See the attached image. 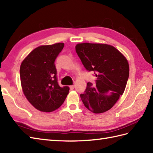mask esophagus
I'll return each instance as SVG.
<instances>
[{
  "mask_svg": "<svg viewBox=\"0 0 153 153\" xmlns=\"http://www.w3.org/2000/svg\"><path fill=\"white\" fill-rule=\"evenodd\" d=\"M70 89H74L75 88V85H70Z\"/></svg>",
  "mask_w": 153,
  "mask_h": 153,
  "instance_id": "obj_1",
  "label": "esophagus"
}]
</instances>
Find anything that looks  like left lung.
<instances>
[{
    "instance_id": "8db88e82",
    "label": "left lung",
    "mask_w": 153,
    "mask_h": 153,
    "mask_svg": "<svg viewBox=\"0 0 153 153\" xmlns=\"http://www.w3.org/2000/svg\"><path fill=\"white\" fill-rule=\"evenodd\" d=\"M76 51L87 70L93 71L97 79L95 85L87 83L80 94L85 107L100 114L111 109L123 94L129 76L127 58L111 45L80 43Z\"/></svg>"
}]
</instances>
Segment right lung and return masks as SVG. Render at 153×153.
I'll return each instance as SVG.
<instances>
[{
    "mask_svg": "<svg viewBox=\"0 0 153 153\" xmlns=\"http://www.w3.org/2000/svg\"><path fill=\"white\" fill-rule=\"evenodd\" d=\"M64 43L42 45L24 59L20 68L21 86L27 100L40 111L52 112L60 107L70 88H61L57 79L55 59Z\"/></svg>",
    "mask_w": 153,
    "mask_h": 153,
    "instance_id": "1",
    "label": "right lung"
}]
</instances>
